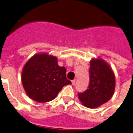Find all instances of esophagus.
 <instances>
[{
  "label": "esophagus",
  "mask_w": 133,
  "mask_h": 133,
  "mask_svg": "<svg viewBox=\"0 0 133 133\" xmlns=\"http://www.w3.org/2000/svg\"><path fill=\"white\" fill-rule=\"evenodd\" d=\"M75 83H76V80H75V79L72 80V85H75Z\"/></svg>",
  "instance_id": "obj_1"
}]
</instances>
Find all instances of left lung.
Instances as JSON below:
<instances>
[{
	"mask_svg": "<svg viewBox=\"0 0 133 133\" xmlns=\"http://www.w3.org/2000/svg\"><path fill=\"white\" fill-rule=\"evenodd\" d=\"M113 71L102 59H93L89 68V83L84 92L78 93L80 100L88 108L98 107L108 102L115 90Z\"/></svg>",
	"mask_w": 133,
	"mask_h": 133,
	"instance_id": "1",
	"label": "left lung"
}]
</instances>
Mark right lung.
I'll return each instance as SVG.
<instances>
[{"label": "right lung", "mask_w": 133, "mask_h": 133, "mask_svg": "<svg viewBox=\"0 0 133 133\" xmlns=\"http://www.w3.org/2000/svg\"><path fill=\"white\" fill-rule=\"evenodd\" d=\"M22 82L29 97L39 102L51 101L65 85L72 83L67 79L66 69L59 66L55 57L47 54L29 59L22 70Z\"/></svg>", "instance_id": "right-lung-1"}]
</instances>
